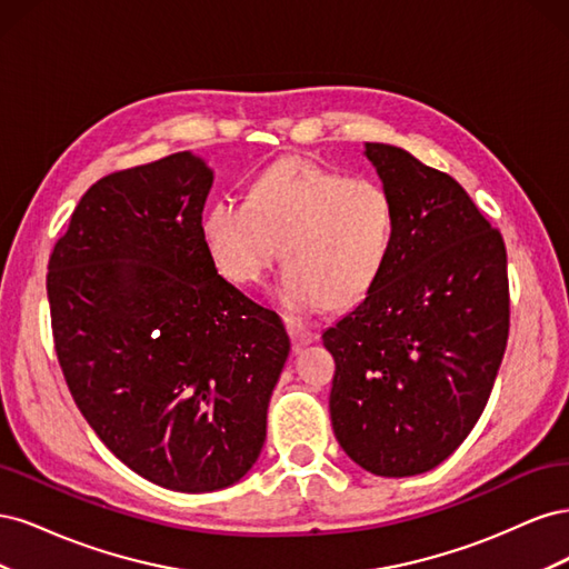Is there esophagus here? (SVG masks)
<instances>
[{
    "instance_id": "obj_1",
    "label": "esophagus",
    "mask_w": 569,
    "mask_h": 569,
    "mask_svg": "<svg viewBox=\"0 0 569 569\" xmlns=\"http://www.w3.org/2000/svg\"><path fill=\"white\" fill-rule=\"evenodd\" d=\"M287 335L291 339V349H295V353H299L303 347H308V343L318 339L316 330L297 320H287Z\"/></svg>"
}]
</instances>
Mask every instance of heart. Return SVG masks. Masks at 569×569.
<instances>
[{
  "mask_svg": "<svg viewBox=\"0 0 569 569\" xmlns=\"http://www.w3.org/2000/svg\"><path fill=\"white\" fill-rule=\"evenodd\" d=\"M396 203L370 178L303 157H284L253 178L247 201L218 197L201 220L216 268L256 284L287 261L278 299L295 316L351 306L382 278L396 242Z\"/></svg>",
  "mask_w": 569,
  "mask_h": 569,
  "instance_id": "1",
  "label": "heart"
}]
</instances>
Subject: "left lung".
Wrapping results in <instances>:
<instances>
[{
  "instance_id": "obj_1",
  "label": "left lung",
  "mask_w": 569,
  "mask_h": 569,
  "mask_svg": "<svg viewBox=\"0 0 569 569\" xmlns=\"http://www.w3.org/2000/svg\"><path fill=\"white\" fill-rule=\"evenodd\" d=\"M366 157L396 203L382 278L325 330L335 356V437L360 468L410 477L437 468L485 410L510 330L503 237L468 192L391 144Z\"/></svg>"
}]
</instances>
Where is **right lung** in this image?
Segmentation results:
<instances>
[{
	"label": "right lung",
	"mask_w": 569,
	"mask_h": 569,
	"mask_svg": "<svg viewBox=\"0 0 569 569\" xmlns=\"http://www.w3.org/2000/svg\"><path fill=\"white\" fill-rule=\"evenodd\" d=\"M213 173L189 151L97 180L49 256L66 385L116 458L201 493L242 479L289 356L280 316L218 274L201 213Z\"/></svg>",
	"instance_id": "obj_1"
}]
</instances>
